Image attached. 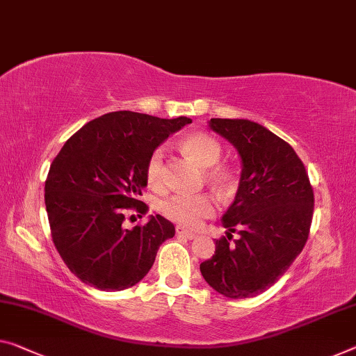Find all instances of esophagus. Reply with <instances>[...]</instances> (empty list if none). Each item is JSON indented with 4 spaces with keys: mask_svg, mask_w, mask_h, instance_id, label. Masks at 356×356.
I'll return each mask as SVG.
<instances>
[{
    "mask_svg": "<svg viewBox=\"0 0 356 356\" xmlns=\"http://www.w3.org/2000/svg\"><path fill=\"white\" fill-rule=\"evenodd\" d=\"M177 235H179V237H184V238H189V240L195 237L194 232H191V231H188V229H184L181 226H177Z\"/></svg>",
    "mask_w": 356,
    "mask_h": 356,
    "instance_id": "34e87169",
    "label": "esophagus"
}]
</instances>
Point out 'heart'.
I'll use <instances>...</instances> for the list:
<instances>
[{
	"label": "heart",
	"mask_w": 356,
	"mask_h": 356,
	"mask_svg": "<svg viewBox=\"0 0 356 356\" xmlns=\"http://www.w3.org/2000/svg\"><path fill=\"white\" fill-rule=\"evenodd\" d=\"M179 149L191 157L197 165L207 167L205 178L216 189L229 191L234 186V173L229 167L218 163L222 156V147L216 138L204 132L186 135L179 141ZM147 186L156 191L165 186V154L162 147L151 152L146 162ZM215 200L209 194H175L161 204V213L167 220L179 224L183 227H199L205 220L215 215Z\"/></svg>",
	"instance_id": "heart-1"
}]
</instances>
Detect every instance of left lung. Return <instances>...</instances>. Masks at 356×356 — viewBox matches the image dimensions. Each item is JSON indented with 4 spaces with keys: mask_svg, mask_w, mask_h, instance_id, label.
I'll return each mask as SVG.
<instances>
[{
    "mask_svg": "<svg viewBox=\"0 0 356 356\" xmlns=\"http://www.w3.org/2000/svg\"><path fill=\"white\" fill-rule=\"evenodd\" d=\"M210 127L237 147L242 178L222 216L227 237L200 264L205 282L231 299L270 288L302 251L314 216V189L296 151L247 119H211ZM241 237L230 243L232 234Z\"/></svg>",
    "mask_w": 356,
    "mask_h": 356,
    "instance_id": "obj_1",
    "label": "left lung"
}]
</instances>
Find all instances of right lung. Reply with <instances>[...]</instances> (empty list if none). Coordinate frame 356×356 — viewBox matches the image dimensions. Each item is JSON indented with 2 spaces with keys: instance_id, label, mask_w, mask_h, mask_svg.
<instances>
[{
  "instance_id": "obj_1",
  "label": "right lung",
  "mask_w": 356,
  "mask_h": 356,
  "mask_svg": "<svg viewBox=\"0 0 356 356\" xmlns=\"http://www.w3.org/2000/svg\"><path fill=\"white\" fill-rule=\"evenodd\" d=\"M189 118L161 119L114 111L71 135L49 168L44 200L52 242L68 269L103 291L134 286L154 264L157 250L175 235L161 215L125 229V213L140 218L146 162L168 135Z\"/></svg>"
}]
</instances>
